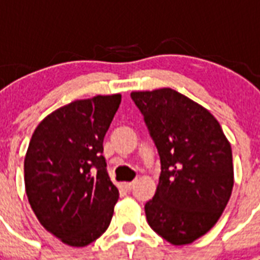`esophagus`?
Returning <instances> with one entry per match:
<instances>
[{
    "instance_id": "esophagus-1",
    "label": "esophagus",
    "mask_w": 260,
    "mask_h": 260,
    "mask_svg": "<svg viewBox=\"0 0 260 260\" xmlns=\"http://www.w3.org/2000/svg\"><path fill=\"white\" fill-rule=\"evenodd\" d=\"M135 185H136V182H125L124 183V187H125L126 190H132L135 187Z\"/></svg>"
}]
</instances>
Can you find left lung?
Returning a JSON list of instances; mask_svg holds the SVG:
<instances>
[{
    "label": "left lung",
    "mask_w": 260,
    "mask_h": 260,
    "mask_svg": "<svg viewBox=\"0 0 260 260\" xmlns=\"http://www.w3.org/2000/svg\"><path fill=\"white\" fill-rule=\"evenodd\" d=\"M160 156L162 173L144 206L150 226L174 246L209 232L234 187L232 148L214 116L170 87L132 91Z\"/></svg>",
    "instance_id": "8db88e82"
}]
</instances>
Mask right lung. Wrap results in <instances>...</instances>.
Listing matches in <instances>:
<instances>
[{"mask_svg":"<svg viewBox=\"0 0 260 260\" xmlns=\"http://www.w3.org/2000/svg\"><path fill=\"white\" fill-rule=\"evenodd\" d=\"M121 94L77 100L54 110L35 129L24 159L30 208L67 246L85 247L110 224L118 189L106 171L104 138Z\"/></svg>","mask_w":260,"mask_h":260,"instance_id":"obj_1","label":"right lung"}]
</instances>
